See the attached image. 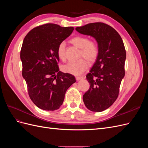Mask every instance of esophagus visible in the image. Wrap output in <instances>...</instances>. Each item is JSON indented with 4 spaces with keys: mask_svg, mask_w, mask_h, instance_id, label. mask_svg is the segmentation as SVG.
<instances>
[{
    "mask_svg": "<svg viewBox=\"0 0 148 148\" xmlns=\"http://www.w3.org/2000/svg\"><path fill=\"white\" fill-rule=\"evenodd\" d=\"M85 78L83 77H76V79H77V80H80V79H84Z\"/></svg>",
    "mask_w": 148,
    "mask_h": 148,
    "instance_id": "34e87169",
    "label": "esophagus"
}]
</instances>
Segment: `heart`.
Segmentation results:
<instances>
[{
	"label": "heart",
	"mask_w": 148,
	"mask_h": 148,
	"mask_svg": "<svg viewBox=\"0 0 148 148\" xmlns=\"http://www.w3.org/2000/svg\"><path fill=\"white\" fill-rule=\"evenodd\" d=\"M70 43L77 47L81 49L79 57H84L89 63H93L97 59L99 55V47L98 44L95 41H89V39L86 36H77L71 38ZM57 56L59 59L65 61L66 60L65 43L60 42L57 49ZM88 62L84 59H80L76 62H69L62 67V70L66 73L77 75L82 73L88 68Z\"/></svg>",
	"instance_id": "obj_1"
}]
</instances>
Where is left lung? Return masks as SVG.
<instances>
[{"mask_svg":"<svg viewBox=\"0 0 148 148\" xmlns=\"http://www.w3.org/2000/svg\"><path fill=\"white\" fill-rule=\"evenodd\" d=\"M76 30L95 38L99 47V55L86 75L90 86L83 97L89 110L99 112L108 109L118 97L125 76L126 51L120 34L109 25L96 22Z\"/></svg>","mask_w":148,"mask_h":148,"instance_id":"left-lung-1","label":"left lung"}]
</instances>
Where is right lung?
Masks as SVG:
<instances>
[{"instance_id": "obj_1", "label": "right lung", "mask_w": 148, "mask_h": 148, "mask_svg": "<svg viewBox=\"0 0 148 148\" xmlns=\"http://www.w3.org/2000/svg\"><path fill=\"white\" fill-rule=\"evenodd\" d=\"M73 29L46 23L34 28L24 38L20 51L22 76L30 99L40 109H59L66 90L76 82L73 75L59 71L57 53L59 44Z\"/></svg>"}]
</instances>
